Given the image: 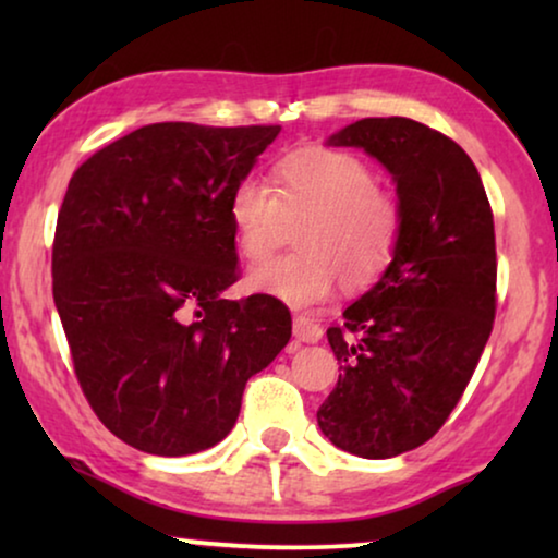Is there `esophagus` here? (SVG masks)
<instances>
[{"mask_svg": "<svg viewBox=\"0 0 558 558\" xmlns=\"http://www.w3.org/2000/svg\"><path fill=\"white\" fill-rule=\"evenodd\" d=\"M294 338L300 342H319L323 340V327L317 323H312L310 317L296 315L294 317Z\"/></svg>", "mask_w": 558, "mask_h": 558, "instance_id": "esophagus-1", "label": "esophagus"}]
</instances>
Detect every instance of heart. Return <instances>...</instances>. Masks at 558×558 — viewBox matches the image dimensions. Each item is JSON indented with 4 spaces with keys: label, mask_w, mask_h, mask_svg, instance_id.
<instances>
[{
    "label": "heart",
    "mask_w": 558,
    "mask_h": 558,
    "mask_svg": "<svg viewBox=\"0 0 558 558\" xmlns=\"http://www.w3.org/2000/svg\"><path fill=\"white\" fill-rule=\"evenodd\" d=\"M274 180L277 190L243 178L228 197L235 248L248 262H264L287 220L304 218L294 239L302 251L251 271L254 292L310 310L335 292L340 277L350 289L380 279L399 246L403 216L365 159L342 149H296L279 159Z\"/></svg>",
    "instance_id": "obj_1"
}]
</instances>
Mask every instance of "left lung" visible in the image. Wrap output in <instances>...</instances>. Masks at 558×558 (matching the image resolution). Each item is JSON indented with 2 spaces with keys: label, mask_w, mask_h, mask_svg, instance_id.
Listing matches in <instances>:
<instances>
[{
  "label": "left lung",
  "mask_w": 558,
  "mask_h": 558,
  "mask_svg": "<svg viewBox=\"0 0 558 558\" xmlns=\"http://www.w3.org/2000/svg\"><path fill=\"white\" fill-rule=\"evenodd\" d=\"M327 144L378 159L403 216L388 269L327 330L340 376L317 411L335 447L386 460L439 432L490 338L493 210L460 144L414 119H361Z\"/></svg>",
  "instance_id": "left-lung-1"
}]
</instances>
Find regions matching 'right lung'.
I'll return each mask as SVG.
<instances>
[{
  "mask_svg": "<svg viewBox=\"0 0 558 558\" xmlns=\"http://www.w3.org/2000/svg\"><path fill=\"white\" fill-rule=\"evenodd\" d=\"M281 126L149 124L86 159L52 243V296L106 429L147 454L228 437L246 380L292 338L279 300L239 279L228 197Z\"/></svg>",
  "mask_w": 558,
  "mask_h": 558,
  "instance_id": "right-lung-1",
  "label": "right lung"
}]
</instances>
